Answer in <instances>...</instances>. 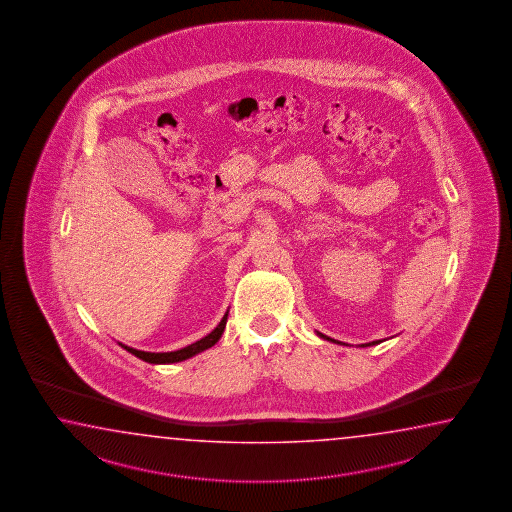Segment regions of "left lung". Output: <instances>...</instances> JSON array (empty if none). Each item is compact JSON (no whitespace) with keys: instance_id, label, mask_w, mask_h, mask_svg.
Wrapping results in <instances>:
<instances>
[{"instance_id":"1","label":"left lung","mask_w":512,"mask_h":512,"mask_svg":"<svg viewBox=\"0 0 512 512\" xmlns=\"http://www.w3.org/2000/svg\"><path fill=\"white\" fill-rule=\"evenodd\" d=\"M318 335H320V337L322 338H326V340H333V338L326 337V335H322V333H318ZM333 342H335V340H333ZM379 342H381V340H373V342H368V344H362V346H373V344H379Z\"/></svg>"}]
</instances>
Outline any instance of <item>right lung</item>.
Wrapping results in <instances>:
<instances>
[{
	"instance_id": "add662e5",
	"label": "right lung",
	"mask_w": 512,
	"mask_h": 512,
	"mask_svg": "<svg viewBox=\"0 0 512 512\" xmlns=\"http://www.w3.org/2000/svg\"><path fill=\"white\" fill-rule=\"evenodd\" d=\"M227 316H229V311L221 318L218 327H216L212 333H208L207 337L197 340V342L186 346V348L170 351V353H150V351H139V349L128 348V346H124V344H120V346L126 349V351H130L131 355L139 357V359L144 360V362H150V364H172V362H181V360L194 357V355L205 351V349L212 348V346L218 342L219 338H221V335H223V331H225Z\"/></svg>"
}]
</instances>
